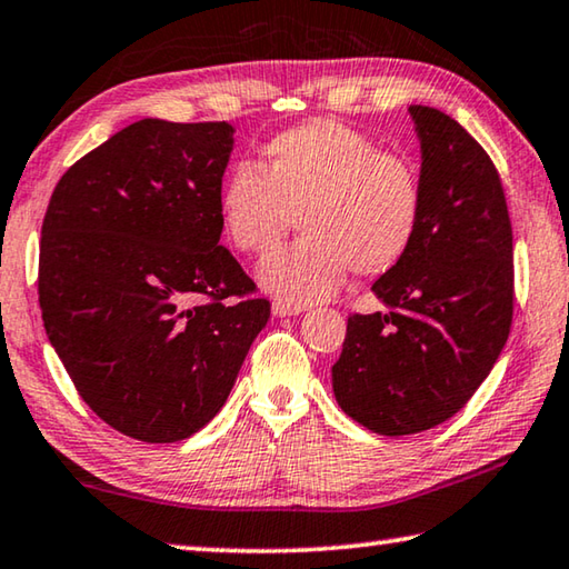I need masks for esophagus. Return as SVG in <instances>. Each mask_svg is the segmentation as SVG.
<instances>
[{
  "instance_id": "esophagus-1",
  "label": "esophagus",
  "mask_w": 569,
  "mask_h": 569,
  "mask_svg": "<svg viewBox=\"0 0 569 569\" xmlns=\"http://www.w3.org/2000/svg\"><path fill=\"white\" fill-rule=\"evenodd\" d=\"M273 317H299V313L303 311V306H296V303H288V301H273Z\"/></svg>"
}]
</instances>
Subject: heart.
Here are the masks:
<instances>
[{
  "label": "heart",
  "mask_w": 569,
  "mask_h": 569,
  "mask_svg": "<svg viewBox=\"0 0 569 569\" xmlns=\"http://www.w3.org/2000/svg\"><path fill=\"white\" fill-rule=\"evenodd\" d=\"M420 212L410 161L331 119L278 133L263 169L242 161L220 189L222 232L242 252L266 256L299 218L303 238L258 268L260 286L296 306L329 299L351 268L392 270L412 248Z\"/></svg>",
  "instance_id": "b5f03b06"
}]
</instances>
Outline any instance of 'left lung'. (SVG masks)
Instances as JSON below:
<instances>
[{
  "mask_svg": "<svg viewBox=\"0 0 569 569\" xmlns=\"http://www.w3.org/2000/svg\"><path fill=\"white\" fill-rule=\"evenodd\" d=\"M422 212L412 248L372 283L385 311L355 313L333 398L377 436L440 426L471 400L511 329L513 238L493 161L438 108L410 106Z\"/></svg>",
  "mask_w": 569,
  "mask_h": 569,
  "instance_id": "1",
  "label": "left lung"
}]
</instances>
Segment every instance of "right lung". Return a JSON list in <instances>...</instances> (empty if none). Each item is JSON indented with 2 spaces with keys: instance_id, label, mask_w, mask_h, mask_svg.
<instances>
[{
  "instance_id": "add662e5",
  "label": "right lung",
  "mask_w": 569,
  "mask_h": 569,
  "mask_svg": "<svg viewBox=\"0 0 569 569\" xmlns=\"http://www.w3.org/2000/svg\"><path fill=\"white\" fill-rule=\"evenodd\" d=\"M232 137L224 121L141 119L78 159L44 212L50 345L88 408L143 443L204 428L270 317L220 246Z\"/></svg>"
}]
</instances>
